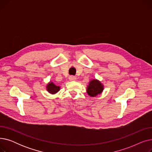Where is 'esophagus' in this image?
Instances as JSON below:
<instances>
[{
	"instance_id": "obj_1",
	"label": "esophagus",
	"mask_w": 152,
	"mask_h": 152,
	"mask_svg": "<svg viewBox=\"0 0 152 152\" xmlns=\"http://www.w3.org/2000/svg\"><path fill=\"white\" fill-rule=\"evenodd\" d=\"M69 81H73L76 80V77L75 76H70L69 77Z\"/></svg>"
}]
</instances>
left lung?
<instances>
[{
  "instance_id": "8db88e82",
  "label": "left lung",
  "mask_w": 152,
  "mask_h": 152,
  "mask_svg": "<svg viewBox=\"0 0 152 152\" xmlns=\"http://www.w3.org/2000/svg\"><path fill=\"white\" fill-rule=\"evenodd\" d=\"M103 90V86L97 79H92L87 87V93L91 97H95L101 94Z\"/></svg>"
}]
</instances>
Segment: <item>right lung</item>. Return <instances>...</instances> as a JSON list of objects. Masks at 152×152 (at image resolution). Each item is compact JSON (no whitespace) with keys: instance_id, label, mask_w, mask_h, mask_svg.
<instances>
[{"instance_id":"right-lung-1","label":"right lung","mask_w":152,"mask_h":152,"mask_svg":"<svg viewBox=\"0 0 152 152\" xmlns=\"http://www.w3.org/2000/svg\"><path fill=\"white\" fill-rule=\"evenodd\" d=\"M46 88H47V91L49 93H50L52 94H56L57 92H58L60 91V87L56 86L52 82H50L47 85Z\"/></svg>"}]
</instances>
